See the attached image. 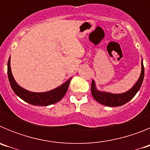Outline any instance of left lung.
Here are the masks:
<instances>
[{
    "instance_id": "8db88e82",
    "label": "left lung",
    "mask_w": 150,
    "mask_h": 150,
    "mask_svg": "<svg viewBox=\"0 0 150 150\" xmlns=\"http://www.w3.org/2000/svg\"><path fill=\"white\" fill-rule=\"evenodd\" d=\"M141 74L139 79L136 84L132 87L129 91L122 94H112L108 92H103L96 89L94 80H92L91 85V95L97 101L103 104V105L108 106V107H119L128 103L129 100L133 98L134 95L137 94V91L140 88V86L143 83L144 77V67L143 64V60L141 61Z\"/></svg>"
}]
</instances>
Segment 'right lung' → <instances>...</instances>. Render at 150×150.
<instances>
[{
  "label": "right lung",
  "instance_id": "add662e5",
  "mask_svg": "<svg viewBox=\"0 0 150 150\" xmlns=\"http://www.w3.org/2000/svg\"><path fill=\"white\" fill-rule=\"evenodd\" d=\"M7 74L8 79L10 81L11 88L16 93V95H18L21 99L28 102L29 104L38 106H48L59 102L61 99L63 98V97L67 92L71 79H70L66 83L62 84L61 86L53 90L46 91V92L37 93V92H31V91L24 89L23 88H22L17 84L11 72L10 58L8 60L7 63Z\"/></svg>",
  "mask_w": 150,
  "mask_h": 150
}]
</instances>
